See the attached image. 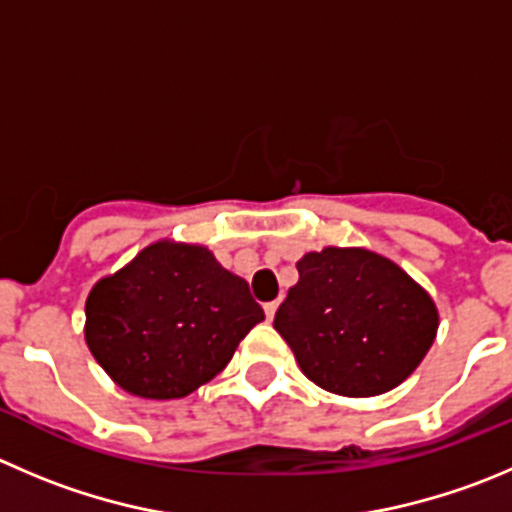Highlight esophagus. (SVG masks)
<instances>
[{"instance_id":"esophagus-1","label":"esophagus","mask_w":512,"mask_h":512,"mask_svg":"<svg viewBox=\"0 0 512 512\" xmlns=\"http://www.w3.org/2000/svg\"><path fill=\"white\" fill-rule=\"evenodd\" d=\"M276 309H279V301H269V304H264V311H266V319H274L276 316Z\"/></svg>"}]
</instances>
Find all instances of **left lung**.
Listing matches in <instances>:
<instances>
[{
	"label": "left lung",
	"instance_id": "8db88e82",
	"mask_svg": "<svg viewBox=\"0 0 512 512\" xmlns=\"http://www.w3.org/2000/svg\"><path fill=\"white\" fill-rule=\"evenodd\" d=\"M274 316L301 372L344 397H374L405 382L437 334L432 296L394 261L367 248L306 253Z\"/></svg>",
	"mask_w": 512,
	"mask_h": 512
}]
</instances>
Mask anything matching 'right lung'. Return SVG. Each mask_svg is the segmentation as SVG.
Here are the masks:
<instances>
[{"label":"right lung","mask_w":512,"mask_h":512,"mask_svg":"<svg viewBox=\"0 0 512 512\" xmlns=\"http://www.w3.org/2000/svg\"><path fill=\"white\" fill-rule=\"evenodd\" d=\"M259 321L241 276L206 246L165 238L92 286L85 342L125 392L178 399L211 382Z\"/></svg>","instance_id":"obj_1"}]
</instances>
